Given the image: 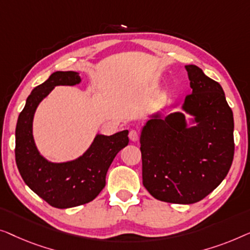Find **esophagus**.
Returning a JSON list of instances; mask_svg holds the SVG:
<instances>
[{
  "label": "esophagus",
  "mask_w": 250,
  "mask_h": 250,
  "mask_svg": "<svg viewBox=\"0 0 250 250\" xmlns=\"http://www.w3.org/2000/svg\"><path fill=\"white\" fill-rule=\"evenodd\" d=\"M129 138L131 142H137L139 138V133L138 131H136V130H130L129 132Z\"/></svg>",
  "instance_id": "34e87169"
}]
</instances>
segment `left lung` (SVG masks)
Instances as JSON below:
<instances>
[{"instance_id": "obj_1", "label": "left lung", "mask_w": 250, "mask_h": 250, "mask_svg": "<svg viewBox=\"0 0 250 250\" xmlns=\"http://www.w3.org/2000/svg\"><path fill=\"white\" fill-rule=\"evenodd\" d=\"M185 68L192 93L182 112L163 118L155 112L140 132L144 187L173 204H194L210 194L227 177L234 153L233 113L222 87L197 65Z\"/></svg>"}]
</instances>
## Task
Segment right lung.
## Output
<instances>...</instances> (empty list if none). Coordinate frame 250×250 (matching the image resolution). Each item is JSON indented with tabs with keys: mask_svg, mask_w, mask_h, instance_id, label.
<instances>
[{
	"mask_svg": "<svg viewBox=\"0 0 250 250\" xmlns=\"http://www.w3.org/2000/svg\"><path fill=\"white\" fill-rule=\"evenodd\" d=\"M82 83L77 71H55L35 87L27 97L16 126V162L24 184L56 208H70L91 202L105 187L108 167L117 154L129 144L128 130L114 135L96 133L86 152L66 162L48 161L42 155L33 135L38 105L56 86Z\"/></svg>",
	"mask_w": 250,
	"mask_h": 250,
	"instance_id": "right-lung-1",
	"label": "right lung"
}]
</instances>
